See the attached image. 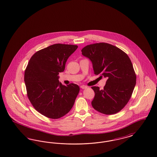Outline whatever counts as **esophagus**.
<instances>
[{"label":"esophagus","mask_w":157,"mask_h":157,"mask_svg":"<svg viewBox=\"0 0 157 157\" xmlns=\"http://www.w3.org/2000/svg\"><path fill=\"white\" fill-rule=\"evenodd\" d=\"M81 88L82 89H84L87 88V86H86L85 85H82V86H81Z\"/></svg>","instance_id":"obj_1"}]
</instances>
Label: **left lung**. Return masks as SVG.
<instances>
[{
    "label": "left lung",
    "instance_id": "1",
    "mask_svg": "<svg viewBox=\"0 0 157 157\" xmlns=\"http://www.w3.org/2000/svg\"><path fill=\"white\" fill-rule=\"evenodd\" d=\"M81 51L92 62L94 74L107 79L103 89L92 87L95 94L92 107L105 114L119 112L130 100L136 84L130 59L119 48L105 43L88 45Z\"/></svg>",
    "mask_w": 157,
    "mask_h": 157
}]
</instances>
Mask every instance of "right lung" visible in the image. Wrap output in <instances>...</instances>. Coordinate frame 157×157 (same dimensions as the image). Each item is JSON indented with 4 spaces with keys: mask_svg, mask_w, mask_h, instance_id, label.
Returning a JSON list of instances; mask_svg holds the SVG:
<instances>
[{
    "mask_svg": "<svg viewBox=\"0 0 157 157\" xmlns=\"http://www.w3.org/2000/svg\"><path fill=\"white\" fill-rule=\"evenodd\" d=\"M75 45L56 44L36 52L25 73L27 96L39 113L59 119L69 112L79 92L78 85L65 86L59 82L68 58L77 49Z\"/></svg>",
    "mask_w": 157,
    "mask_h": 157,
    "instance_id": "obj_1",
    "label": "right lung"
}]
</instances>
